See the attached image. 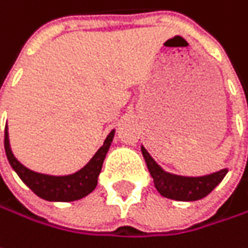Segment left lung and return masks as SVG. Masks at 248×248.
<instances>
[{
  "label": "left lung",
  "mask_w": 248,
  "mask_h": 248,
  "mask_svg": "<svg viewBox=\"0 0 248 248\" xmlns=\"http://www.w3.org/2000/svg\"><path fill=\"white\" fill-rule=\"evenodd\" d=\"M142 155L145 157L149 173L153 177L156 190L163 197L177 202H194L206 197L227 174V169H221L204 176L173 174L162 169L149 155L145 146H142Z\"/></svg>",
  "instance_id": "1"
}]
</instances>
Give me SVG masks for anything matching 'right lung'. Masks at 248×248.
<instances>
[{
	"label": "right lung",
	"mask_w": 248,
	"mask_h": 248,
	"mask_svg": "<svg viewBox=\"0 0 248 248\" xmlns=\"http://www.w3.org/2000/svg\"><path fill=\"white\" fill-rule=\"evenodd\" d=\"M113 136H115V129L110 130L103 145L98 149L93 157L82 169L66 176H52V174L38 173V171L25 168L21 162H18V159L14 156L11 146H10L7 124H5L4 146H5V153H7L11 168L16 171L19 179L34 191L36 196L48 202H74V200H79L88 196L89 193L95 190L98 185V176L101 173L103 160L113 140Z\"/></svg>",
	"instance_id": "add662e5"
}]
</instances>
